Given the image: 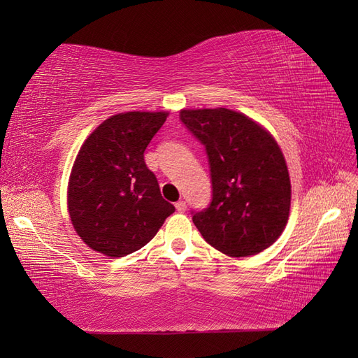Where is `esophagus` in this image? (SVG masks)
<instances>
[{
  "label": "esophagus",
  "instance_id": "esophagus-1",
  "mask_svg": "<svg viewBox=\"0 0 358 358\" xmlns=\"http://www.w3.org/2000/svg\"><path fill=\"white\" fill-rule=\"evenodd\" d=\"M175 206H176V210L178 212H185L187 210V203L183 201V200H179Z\"/></svg>",
  "mask_w": 358,
  "mask_h": 358
}]
</instances>
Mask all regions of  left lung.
I'll return each mask as SVG.
<instances>
[{
	"mask_svg": "<svg viewBox=\"0 0 358 358\" xmlns=\"http://www.w3.org/2000/svg\"><path fill=\"white\" fill-rule=\"evenodd\" d=\"M206 148L212 201L192 212L204 241L230 257L264 251L282 234L291 204L287 162L267 129L230 109L180 110Z\"/></svg>",
	"mask_w": 358,
	"mask_h": 358,
	"instance_id": "left-lung-1",
	"label": "left lung"
}]
</instances>
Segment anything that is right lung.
Returning a JSON list of instances; mask_svg holds the SVG:
<instances>
[{"instance_id": "1", "label": "right lung", "mask_w": 358, "mask_h": 358, "mask_svg": "<svg viewBox=\"0 0 358 358\" xmlns=\"http://www.w3.org/2000/svg\"><path fill=\"white\" fill-rule=\"evenodd\" d=\"M167 112H125L106 119L85 140L69 180V213L96 252L124 257L158 233L175 206L161 196L145 149Z\"/></svg>"}]
</instances>
